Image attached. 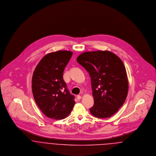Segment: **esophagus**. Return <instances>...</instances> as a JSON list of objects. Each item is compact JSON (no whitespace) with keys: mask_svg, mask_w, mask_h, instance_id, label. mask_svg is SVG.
I'll use <instances>...</instances> for the list:
<instances>
[{"mask_svg":"<svg viewBox=\"0 0 156 156\" xmlns=\"http://www.w3.org/2000/svg\"><path fill=\"white\" fill-rule=\"evenodd\" d=\"M76 97H77V100H80V99L82 98V97H81L80 95H77L76 96Z\"/></svg>","mask_w":156,"mask_h":156,"instance_id":"1","label":"esophagus"}]
</instances>
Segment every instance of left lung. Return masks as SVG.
<instances>
[{"instance_id":"8db88e82","label":"left lung","mask_w":156,"mask_h":156,"mask_svg":"<svg viewBox=\"0 0 156 156\" xmlns=\"http://www.w3.org/2000/svg\"><path fill=\"white\" fill-rule=\"evenodd\" d=\"M77 61L90 77L94 105L90 112L98 118L111 117L123 105L128 94L129 82L122 61L108 50L84 52Z\"/></svg>"}]
</instances>
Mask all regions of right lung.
Masks as SVG:
<instances>
[{"label": "right lung", "instance_id": "right-lung-1", "mask_svg": "<svg viewBox=\"0 0 156 156\" xmlns=\"http://www.w3.org/2000/svg\"><path fill=\"white\" fill-rule=\"evenodd\" d=\"M73 52L59 50L48 53L35 68L32 90L40 109L48 118L63 119L71 113L74 96L67 89L63 73Z\"/></svg>", "mask_w": 156, "mask_h": 156}]
</instances>
